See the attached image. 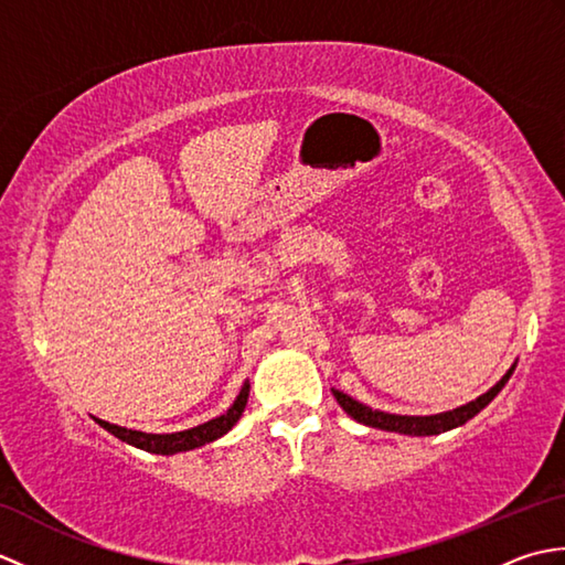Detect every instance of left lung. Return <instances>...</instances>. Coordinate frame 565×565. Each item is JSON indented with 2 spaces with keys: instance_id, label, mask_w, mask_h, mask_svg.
Wrapping results in <instances>:
<instances>
[{
  "instance_id": "1",
  "label": "left lung",
  "mask_w": 565,
  "mask_h": 565,
  "mask_svg": "<svg viewBox=\"0 0 565 565\" xmlns=\"http://www.w3.org/2000/svg\"><path fill=\"white\" fill-rule=\"evenodd\" d=\"M514 366L508 371L505 376H502L493 388L488 393H483L481 398H476L471 403H466L461 407H456V411L449 413H439V415H391V413H381V411H371V407L356 403L350 395L342 393V391H334L332 395L338 398V403L342 405V411L354 417L356 423L369 425V427H379V429H386V431H401V435H413V437H427V435H441V431L454 429L459 425H466L468 419L476 417L478 413L483 411V407L495 398V395L505 388V383L510 381Z\"/></svg>"
}]
</instances>
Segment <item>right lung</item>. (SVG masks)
I'll list each match as a JSON object with an SVG mask.
<instances>
[{"instance_id":"obj_1","label":"right lung","mask_w":565,"mask_h":565,"mask_svg":"<svg viewBox=\"0 0 565 565\" xmlns=\"http://www.w3.org/2000/svg\"><path fill=\"white\" fill-rule=\"evenodd\" d=\"M247 395H249V383H245L243 391L235 398V403L231 405V411L225 415L209 419V423H203L199 427H191L184 431H174V435H146V431H136V429H126V427H118L111 423H104V419L94 417L97 423L106 429L111 431L114 437H118L126 444H134V447L142 449V451H150V454H177V451H189V449H196L203 447V444H209L213 439L223 437L227 429H231L239 415L245 413V405H247Z\"/></svg>"}]
</instances>
